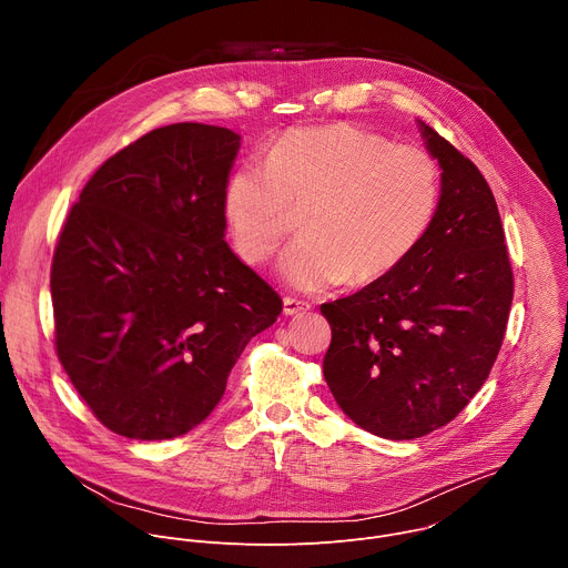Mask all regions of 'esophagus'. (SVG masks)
I'll use <instances>...</instances> for the list:
<instances>
[{
  "instance_id": "obj_1",
  "label": "esophagus",
  "mask_w": 568,
  "mask_h": 568,
  "mask_svg": "<svg viewBox=\"0 0 568 568\" xmlns=\"http://www.w3.org/2000/svg\"><path fill=\"white\" fill-rule=\"evenodd\" d=\"M312 305L307 303V301H301V298H292V296H285L283 298V312L287 314V316H294V314H301V312H305V310H310Z\"/></svg>"
}]
</instances>
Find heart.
I'll return each mask as SVG.
<instances>
[{"instance_id": "1", "label": "heart", "mask_w": 568, "mask_h": 568, "mask_svg": "<svg viewBox=\"0 0 568 568\" xmlns=\"http://www.w3.org/2000/svg\"><path fill=\"white\" fill-rule=\"evenodd\" d=\"M440 204V166L420 145L335 123L292 128L224 186L231 245L265 265L303 213V231L281 261L298 290L373 283L397 270L427 235Z\"/></svg>"}]
</instances>
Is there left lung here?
<instances>
[{
  "label": "left lung",
  "mask_w": 568,
  "mask_h": 568,
  "mask_svg": "<svg viewBox=\"0 0 568 568\" xmlns=\"http://www.w3.org/2000/svg\"><path fill=\"white\" fill-rule=\"evenodd\" d=\"M420 128L443 169L427 235L384 278L321 305L333 331L323 377L353 423L390 440L427 436L467 407L495 366L515 292L488 182Z\"/></svg>",
  "instance_id": "left-lung-1"
}]
</instances>
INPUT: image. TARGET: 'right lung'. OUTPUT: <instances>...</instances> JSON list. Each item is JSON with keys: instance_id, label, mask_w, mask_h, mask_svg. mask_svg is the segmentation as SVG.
<instances>
[{"instance_id": "1", "label": "right lung", "mask_w": 568, "mask_h": 568, "mask_svg": "<svg viewBox=\"0 0 568 568\" xmlns=\"http://www.w3.org/2000/svg\"><path fill=\"white\" fill-rule=\"evenodd\" d=\"M226 128L175 123L112 154L71 206L51 263L55 355L110 432L178 438L220 402L281 296L224 242Z\"/></svg>"}]
</instances>
